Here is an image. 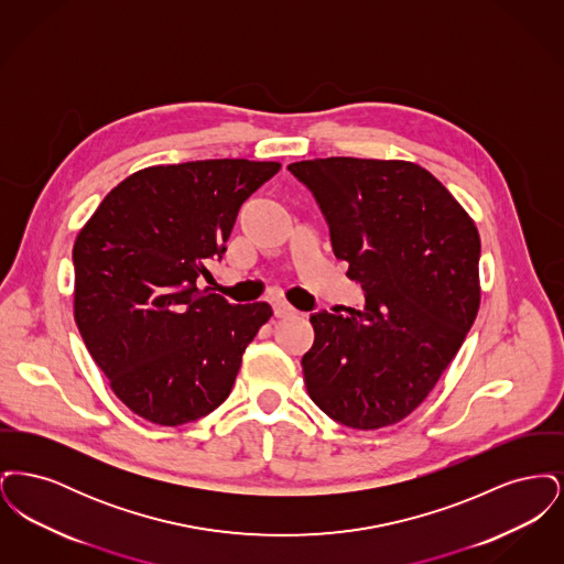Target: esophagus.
I'll return each mask as SVG.
<instances>
[{
  "mask_svg": "<svg viewBox=\"0 0 564 564\" xmlns=\"http://www.w3.org/2000/svg\"><path fill=\"white\" fill-rule=\"evenodd\" d=\"M295 313L297 311L288 302H276L274 304V317H279V319H290V317H294Z\"/></svg>",
  "mask_w": 564,
  "mask_h": 564,
  "instance_id": "1",
  "label": "esophagus"
}]
</instances>
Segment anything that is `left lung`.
<instances>
[{"mask_svg": "<svg viewBox=\"0 0 564 564\" xmlns=\"http://www.w3.org/2000/svg\"><path fill=\"white\" fill-rule=\"evenodd\" d=\"M288 169L313 194L334 256L364 292V306L347 315H311L306 391L345 427L400 423L430 395L478 315L476 224L414 162L334 156Z\"/></svg>", "mask_w": 564, "mask_h": 564, "instance_id": "1", "label": "left lung"}]
</instances>
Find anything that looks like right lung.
<instances>
[{
  "label": "right lung",
  "instance_id": "1",
  "mask_svg": "<svg viewBox=\"0 0 564 564\" xmlns=\"http://www.w3.org/2000/svg\"><path fill=\"white\" fill-rule=\"evenodd\" d=\"M279 162H182L109 192L74 245V315L111 391L141 419L177 427L230 395L269 302L230 304L212 279L242 203Z\"/></svg>",
  "mask_w": 564,
  "mask_h": 564
}]
</instances>
